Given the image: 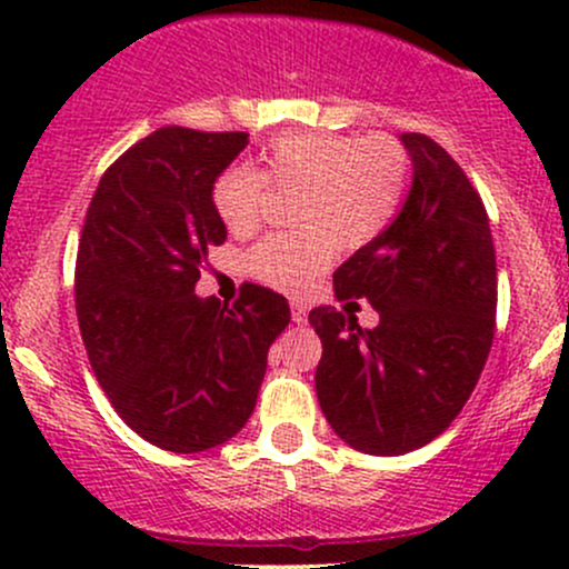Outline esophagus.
Returning a JSON list of instances; mask_svg holds the SVG:
<instances>
[{
	"mask_svg": "<svg viewBox=\"0 0 569 569\" xmlns=\"http://www.w3.org/2000/svg\"><path fill=\"white\" fill-rule=\"evenodd\" d=\"M291 321H295V325H306L308 321V306L306 302H291Z\"/></svg>",
	"mask_w": 569,
	"mask_h": 569,
	"instance_id": "obj_1",
	"label": "esophagus"
}]
</instances>
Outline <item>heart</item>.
I'll list each match as a JSON object with an SVG mask.
<instances>
[{
	"instance_id": "heart-1",
	"label": "heart",
	"mask_w": 569,
	"mask_h": 569,
	"mask_svg": "<svg viewBox=\"0 0 569 569\" xmlns=\"http://www.w3.org/2000/svg\"><path fill=\"white\" fill-rule=\"evenodd\" d=\"M261 162V170H222L211 203L222 226L244 237L261 222L266 183L291 187L289 220L297 228L263 237L244 261L250 278L286 295L308 289L338 248L352 252L375 242L391 226L410 173L407 151L386 134H280L263 148Z\"/></svg>"
}]
</instances>
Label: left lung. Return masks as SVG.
<instances>
[{
    "mask_svg": "<svg viewBox=\"0 0 569 569\" xmlns=\"http://www.w3.org/2000/svg\"><path fill=\"white\" fill-rule=\"evenodd\" d=\"M412 187L396 220L332 274L338 300H369L380 325L313 308L317 396L338 438L363 455H407L449 429L496 332V248L485 203L432 137L401 134Z\"/></svg>",
    "mask_w": 569,
    "mask_h": 569,
    "instance_id": "left-lung-1",
    "label": "left lung"
}]
</instances>
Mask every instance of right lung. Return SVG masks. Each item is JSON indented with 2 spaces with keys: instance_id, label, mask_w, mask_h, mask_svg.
I'll list each match as a JSON object with an SVG mask.
<instances>
[{
  "instance_id": "obj_1",
  "label": "right lung",
  "mask_w": 569,
  "mask_h": 569,
  "mask_svg": "<svg viewBox=\"0 0 569 569\" xmlns=\"http://www.w3.org/2000/svg\"><path fill=\"white\" fill-rule=\"evenodd\" d=\"M248 142L244 131L157 129L109 164L79 237L73 291L96 380L140 438L176 455L248 423L291 319L286 297L256 283L233 306L194 295L228 233L211 187Z\"/></svg>"
}]
</instances>
